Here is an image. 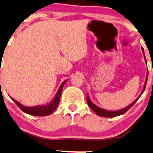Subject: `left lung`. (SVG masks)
<instances>
[{
    "instance_id": "obj_1",
    "label": "left lung",
    "mask_w": 153,
    "mask_h": 153,
    "mask_svg": "<svg viewBox=\"0 0 153 153\" xmlns=\"http://www.w3.org/2000/svg\"><path fill=\"white\" fill-rule=\"evenodd\" d=\"M143 52V50H142ZM145 58V56H144ZM145 60H146V59H145ZM147 78H148V74H147V76H146V82H145V84H144V87H143V91H142L141 94H143V92L145 90V88H146V82H147ZM141 94H140V96H141ZM140 97H139L137 99H136V100H134V102H132V103L130 104L129 105H128L127 107H126V108H123V109H120L119 110V111H106V110H104V109H102V108H99V107H97V105H95L94 104L92 103L91 101L90 100V99H89L88 96L87 95V98H86V100H87V103L88 105L90 106V108H91L92 110H93L94 111L95 113H96L97 114L98 116H101V117H116V116H119V115H121V114H124V113H126V111H128V109H129L130 108H131V106H132L133 105H134V103L136 102V101L137 100L140 98Z\"/></svg>"
}]
</instances>
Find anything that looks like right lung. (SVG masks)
<instances>
[{
  "instance_id": "right-lung-1",
  "label": "right lung",
  "mask_w": 153,
  "mask_h": 153,
  "mask_svg": "<svg viewBox=\"0 0 153 153\" xmlns=\"http://www.w3.org/2000/svg\"><path fill=\"white\" fill-rule=\"evenodd\" d=\"M65 82L66 80L62 83L61 86L59 87V89L55 98H54L53 100L51 103L48 104V105H42V106L26 107V106H24V105H22L21 103H19V102H18V101H16V100L13 99V98H12V99H13V100L16 102V105H17L18 106L22 109V111H23L24 112L27 113V114H30V115H35V116H48L49 115V114H52V113L56 109L57 105H58L59 102L62 90L63 85H64V84L65 83Z\"/></svg>"
}]
</instances>
